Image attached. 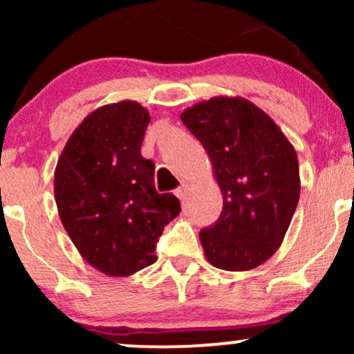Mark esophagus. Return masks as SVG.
Instances as JSON below:
<instances>
[{
	"label": "esophagus",
	"instance_id": "34e87169",
	"mask_svg": "<svg viewBox=\"0 0 354 354\" xmlns=\"http://www.w3.org/2000/svg\"><path fill=\"white\" fill-rule=\"evenodd\" d=\"M174 194H176V196H178V200H180V201H185L186 194H188V186H186V185L180 186V188H178L176 191H174Z\"/></svg>",
	"mask_w": 354,
	"mask_h": 354
}]
</instances>
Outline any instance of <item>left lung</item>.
<instances>
[{"mask_svg": "<svg viewBox=\"0 0 354 354\" xmlns=\"http://www.w3.org/2000/svg\"><path fill=\"white\" fill-rule=\"evenodd\" d=\"M208 153L223 194L221 216L200 231L206 259L250 271L281 246L299 201L293 145L261 108L241 96H213L181 113Z\"/></svg>", "mask_w": 354, "mask_h": 354, "instance_id": "8db88e82", "label": "left lung"}]
</instances>
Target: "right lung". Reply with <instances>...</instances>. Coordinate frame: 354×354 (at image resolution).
Instances as JSON below:
<instances>
[{"instance_id":"1","label":"right lung","mask_w":354,"mask_h":354,"mask_svg":"<svg viewBox=\"0 0 354 354\" xmlns=\"http://www.w3.org/2000/svg\"><path fill=\"white\" fill-rule=\"evenodd\" d=\"M148 123V109L138 101L96 108L56 163L61 223L84 261L111 278L153 265L158 238L181 209L176 196L158 193L153 161L141 156Z\"/></svg>"}]
</instances>
